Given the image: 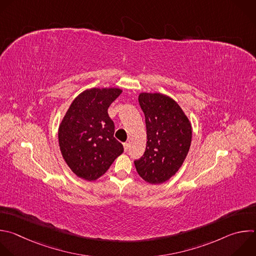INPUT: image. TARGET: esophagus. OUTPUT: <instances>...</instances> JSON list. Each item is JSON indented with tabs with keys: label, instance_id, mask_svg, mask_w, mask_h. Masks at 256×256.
<instances>
[{
	"label": "esophagus",
	"instance_id": "obj_1",
	"mask_svg": "<svg viewBox=\"0 0 256 256\" xmlns=\"http://www.w3.org/2000/svg\"><path fill=\"white\" fill-rule=\"evenodd\" d=\"M128 146H130V144H128V142H124V152H128Z\"/></svg>",
	"mask_w": 256,
	"mask_h": 256
}]
</instances>
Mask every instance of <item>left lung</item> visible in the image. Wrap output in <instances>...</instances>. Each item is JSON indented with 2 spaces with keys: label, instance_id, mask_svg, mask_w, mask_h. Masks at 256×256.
<instances>
[{
  "label": "left lung",
  "instance_id": "obj_1",
  "mask_svg": "<svg viewBox=\"0 0 256 256\" xmlns=\"http://www.w3.org/2000/svg\"><path fill=\"white\" fill-rule=\"evenodd\" d=\"M138 102L146 126L144 154L134 160L138 174L150 184H162L183 164L192 140V126L180 106L162 94L142 92Z\"/></svg>",
  "mask_w": 256,
  "mask_h": 256
}]
</instances>
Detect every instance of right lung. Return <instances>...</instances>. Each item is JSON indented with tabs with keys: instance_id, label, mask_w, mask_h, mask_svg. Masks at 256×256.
<instances>
[{
	"instance_id": "obj_1",
	"label": "right lung",
	"mask_w": 256,
	"mask_h": 256,
	"mask_svg": "<svg viewBox=\"0 0 256 256\" xmlns=\"http://www.w3.org/2000/svg\"><path fill=\"white\" fill-rule=\"evenodd\" d=\"M122 92L120 88L84 90L72 102L59 126L62 156L81 179L96 181L124 152L114 136V124L108 114Z\"/></svg>"
}]
</instances>
